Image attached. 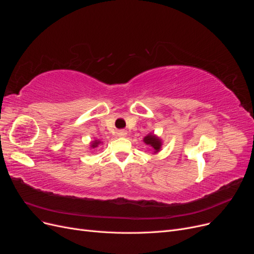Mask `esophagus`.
<instances>
[{
  "instance_id": "1",
  "label": "esophagus",
  "mask_w": 254,
  "mask_h": 254,
  "mask_svg": "<svg viewBox=\"0 0 254 254\" xmlns=\"http://www.w3.org/2000/svg\"><path fill=\"white\" fill-rule=\"evenodd\" d=\"M118 135H119V136H123V137H124V136H126V135H127V132L125 131V130H120V131L118 132Z\"/></svg>"
}]
</instances>
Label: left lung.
<instances>
[{
  "label": "left lung",
  "mask_w": 254,
  "mask_h": 254,
  "mask_svg": "<svg viewBox=\"0 0 254 254\" xmlns=\"http://www.w3.org/2000/svg\"><path fill=\"white\" fill-rule=\"evenodd\" d=\"M144 143H146L147 145H150L151 147L153 148V152H158L161 149V146H162V142L159 139L158 136H156L155 134H148L144 137Z\"/></svg>",
  "instance_id": "left-lung-1"
}]
</instances>
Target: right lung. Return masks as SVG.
<instances>
[{
    "instance_id": "obj_1",
    "label": "right lung",
    "mask_w": 254,
    "mask_h": 254,
    "mask_svg": "<svg viewBox=\"0 0 254 254\" xmlns=\"http://www.w3.org/2000/svg\"><path fill=\"white\" fill-rule=\"evenodd\" d=\"M99 143H102L101 141H98V140H95V141H93L91 143V147L92 148H95V147H97V146L99 145Z\"/></svg>"
}]
</instances>
